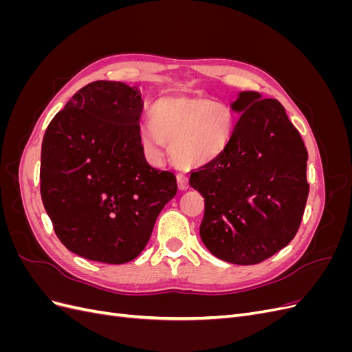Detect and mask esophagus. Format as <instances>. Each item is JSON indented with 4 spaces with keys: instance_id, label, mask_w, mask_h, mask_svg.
<instances>
[{
    "instance_id": "34e87169",
    "label": "esophagus",
    "mask_w": 352,
    "mask_h": 352,
    "mask_svg": "<svg viewBox=\"0 0 352 352\" xmlns=\"http://www.w3.org/2000/svg\"><path fill=\"white\" fill-rule=\"evenodd\" d=\"M176 177H177V186H179V189L185 190V189L189 188V177H188V175L179 173Z\"/></svg>"
}]
</instances>
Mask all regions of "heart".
I'll return each mask as SVG.
<instances>
[{
    "mask_svg": "<svg viewBox=\"0 0 352 352\" xmlns=\"http://www.w3.org/2000/svg\"><path fill=\"white\" fill-rule=\"evenodd\" d=\"M235 123V113L225 102L163 97L150 107V126L141 131V140L154 154L167 144L177 164L198 167L214 162L226 150Z\"/></svg>",
    "mask_w": 352,
    "mask_h": 352,
    "instance_id": "heart-1",
    "label": "heart"
}]
</instances>
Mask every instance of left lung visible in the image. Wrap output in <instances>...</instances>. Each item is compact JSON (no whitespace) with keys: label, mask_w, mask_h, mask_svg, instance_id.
<instances>
[{"label":"left lung","mask_w":352,"mask_h":352,"mask_svg":"<svg viewBox=\"0 0 352 352\" xmlns=\"http://www.w3.org/2000/svg\"><path fill=\"white\" fill-rule=\"evenodd\" d=\"M241 92L242 113L214 162L190 172L204 197L199 235L208 251L233 264H257L289 243L300 229L310 185L307 148L283 105Z\"/></svg>","instance_id":"obj_1"}]
</instances>
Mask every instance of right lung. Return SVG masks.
<instances>
[{
    "label": "right lung",
    "mask_w": 352,
    "mask_h": 352,
    "mask_svg": "<svg viewBox=\"0 0 352 352\" xmlns=\"http://www.w3.org/2000/svg\"><path fill=\"white\" fill-rule=\"evenodd\" d=\"M136 87L97 80L79 89L48 124L41 197L57 238L83 258L123 264L150 241L176 176L146 163Z\"/></svg>",
    "instance_id": "add662e5"
}]
</instances>
